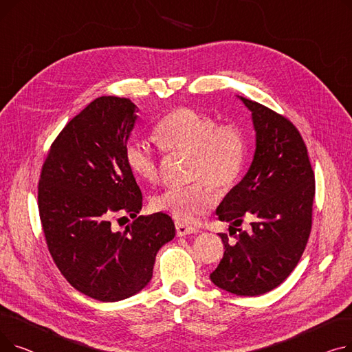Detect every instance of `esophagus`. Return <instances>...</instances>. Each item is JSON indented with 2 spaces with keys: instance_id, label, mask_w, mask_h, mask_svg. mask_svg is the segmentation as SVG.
I'll return each instance as SVG.
<instances>
[{
  "instance_id": "obj_1",
  "label": "esophagus",
  "mask_w": 352,
  "mask_h": 352,
  "mask_svg": "<svg viewBox=\"0 0 352 352\" xmlns=\"http://www.w3.org/2000/svg\"><path fill=\"white\" fill-rule=\"evenodd\" d=\"M175 230H177V235L178 236H186V235L197 232L195 228H192L190 226H186V224H182V223H175Z\"/></svg>"
}]
</instances>
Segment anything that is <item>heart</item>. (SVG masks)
<instances>
[{
	"label": "heart",
	"instance_id": "heart-1",
	"mask_svg": "<svg viewBox=\"0 0 352 352\" xmlns=\"http://www.w3.org/2000/svg\"><path fill=\"white\" fill-rule=\"evenodd\" d=\"M155 134L166 151L191 154L190 178H202L157 194L151 201L155 211L190 223L207 212L217 201L204 179L218 191H227L243 174L247 144L241 128L235 124H217L204 111L182 107L157 125ZM125 162L141 181L154 182L160 175L155 153L145 141L133 140L126 144Z\"/></svg>",
	"mask_w": 352,
	"mask_h": 352
}]
</instances>
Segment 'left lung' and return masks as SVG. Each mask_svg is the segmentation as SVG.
<instances>
[{"label": "left lung", "mask_w": 352, "mask_h": 352, "mask_svg": "<svg viewBox=\"0 0 352 352\" xmlns=\"http://www.w3.org/2000/svg\"><path fill=\"white\" fill-rule=\"evenodd\" d=\"M251 113L255 151L247 174L224 197L215 214L239 227L252 218L250 231H239L231 245L219 234L226 252L210 275L218 288L255 297L283 284L297 267L311 232L316 181L307 146L287 118L236 96Z\"/></svg>", "instance_id": "8db88e82"}]
</instances>
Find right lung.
<instances>
[{
  "instance_id": "right-lung-1",
  "label": "right lung",
  "mask_w": 352,
  "mask_h": 352,
  "mask_svg": "<svg viewBox=\"0 0 352 352\" xmlns=\"http://www.w3.org/2000/svg\"><path fill=\"white\" fill-rule=\"evenodd\" d=\"M128 98L100 97L74 117L51 145L38 186V210L54 263L88 297L114 302L153 278L157 252L175 236L171 217H137L141 190L125 162L138 120ZM135 217L124 233L114 216Z\"/></svg>"
}]
</instances>
